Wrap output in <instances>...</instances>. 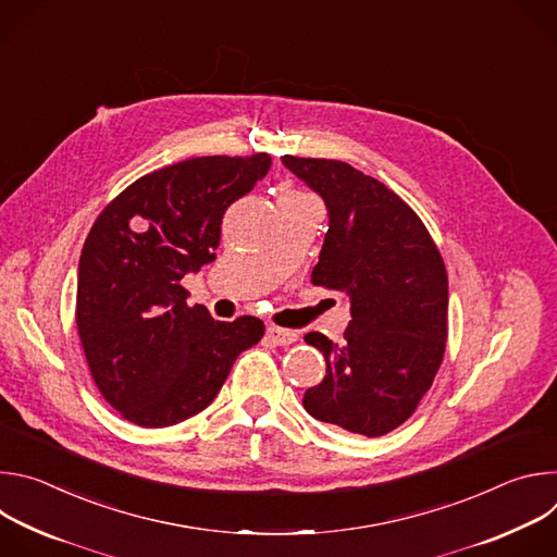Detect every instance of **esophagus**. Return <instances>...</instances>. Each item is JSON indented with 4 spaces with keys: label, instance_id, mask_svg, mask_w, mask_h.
I'll return each mask as SVG.
<instances>
[{
    "label": "esophagus",
    "instance_id": "1",
    "mask_svg": "<svg viewBox=\"0 0 557 557\" xmlns=\"http://www.w3.org/2000/svg\"><path fill=\"white\" fill-rule=\"evenodd\" d=\"M267 337L269 342H273L275 346H288L293 342H297V333L295 331H288V329H277V326H269L267 329Z\"/></svg>",
    "mask_w": 557,
    "mask_h": 557
}]
</instances>
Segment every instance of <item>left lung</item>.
<instances>
[{"mask_svg": "<svg viewBox=\"0 0 557 557\" xmlns=\"http://www.w3.org/2000/svg\"><path fill=\"white\" fill-rule=\"evenodd\" d=\"M326 205L329 231L312 284L344 290L352 320L333 344L308 333L326 376L304 392L310 417L383 436L430 389L447 339V273L421 218L383 183L348 163L282 156Z\"/></svg>", "mask_w": 557, "mask_h": 557, "instance_id": "left-lung-1", "label": "left lung"}]
</instances>
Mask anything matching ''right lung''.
Masks as SVG:
<instances>
[{
  "instance_id": "obj_1",
  "label": "right lung",
  "mask_w": 557,
  "mask_h": 557,
  "mask_svg": "<svg viewBox=\"0 0 557 557\" xmlns=\"http://www.w3.org/2000/svg\"><path fill=\"white\" fill-rule=\"evenodd\" d=\"M269 153L200 156L151 172L97 218L78 260L76 329L106 401L140 428L202 412L258 317L215 322L187 306L183 277L215 260L222 215L271 170Z\"/></svg>"
}]
</instances>
